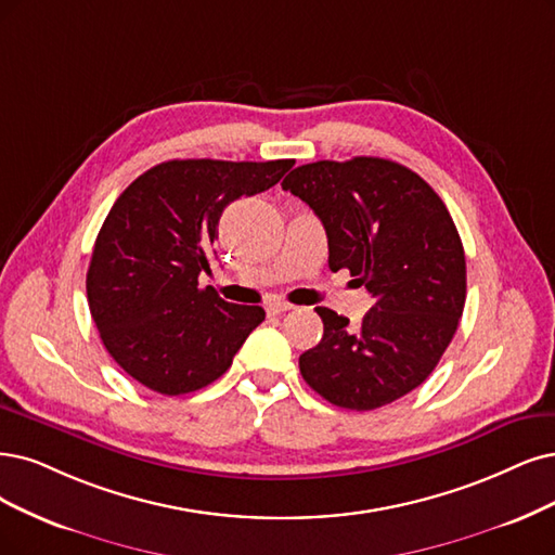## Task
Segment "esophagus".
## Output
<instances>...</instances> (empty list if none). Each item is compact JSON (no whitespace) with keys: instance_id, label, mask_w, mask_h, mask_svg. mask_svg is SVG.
I'll return each mask as SVG.
<instances>
[{"instance_id":"esophagus-1","label":"esophagus","mask_w":555,"mask_h":555,"mask_svg":"<svg viewBox=\"0 0 555 555\" xmlns=\"http://www.w3.org/2000/svg\"><path fill=\"white\" fill-rule=\"evenodd\" d=\"M288 311H293V304H288V301H270V304H267V313H270V315H281V313H288Z\"/></svg>"}]
</instances>
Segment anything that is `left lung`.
Returning a JSON list of instances; mask_svg holds the SVG:
<instances>
[{"mask_svg":"<svg viewBox=\"0 0 555 555\" xmlns=\"http://www.w3.org/2000/svg\"><path fill=\"white\" fill-rule=\"evenodd\" d=\"M322 221L330 267L375 297L359 326L318 306L322 340L299 357L315 393L371 412L414 391L453 340L466 299L455 221L429 184L382 157L301 164L281 182Z\"/></svg>","mask_w":555,"mask_h":555,"instance_id":"1","label":"left lung"}]
</instances>
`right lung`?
<instances>
[{
	"mask_svg": "<svg viewBox=\"0 0 555 555\" xmlns=\"http://www.w3.org/2000/svg\"><path fill=\"white\" fill-rule=\"evenodd\" d=\"M293 164L169 159L116 198L93 246L87 297L102 343L132 379L182 396L229 371L264 311L223 301L198 274L210 272L225 205L274 188Z\"/></svg>",
	"mask_w": 555,
	"mask_h": 555,
	"instance_id": "obj_1",
	"label": "right lung"
}]
</instances>
